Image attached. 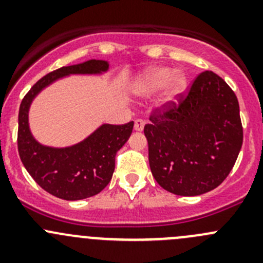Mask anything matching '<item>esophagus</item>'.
<instances>
[{
    "label": "esophagus",
    "mask_w": 263,
    "mask_h": 263,
    "mask_svg": "<svg viewBox=\"0 0 263 263\" xmlns=\"http://www.w3.org/2000/svg\"><path fill=\"white\" fill-rule=\"evenodd\" d=\"M144 126H145V122L142 121V119H136L135 121V131L137 132H141L142 129H144Z\"/></svg>",
    "instance_id": "1"
}]
</instances>
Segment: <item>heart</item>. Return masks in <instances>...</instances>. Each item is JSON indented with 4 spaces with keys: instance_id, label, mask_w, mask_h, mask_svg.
I'll return each instance as SVG.
<instances>
[{
    "instance_id": "obj_1",
    "label": "heart",
    "mask_w": 263,
    "mask_h": 263,
    "mask_svg": "<svg viewBox=\"0 0 263 263\" xmlns=\"http://www.w3.org/2000/svg\"><path fill=\"white\" fill-rule=\"evenodd\" d=\"M165 85L164 91V100L166 103L176 102L179 97L185 91L187 87V78L181 71H176L172 67L160 66L153 67L145 71L132 85L134 94L140 97H148Z\"/></svg>"
}]
</instances>
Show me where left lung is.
Listing matches in <instances>:
<instances>
[{
    "label": "left lung",
    "instance_id": "1",
    "mask_svg": "<svg viewBox=\"0 0 263 263\" xmlns=\"http://www.w3.org/2000/svg\"><path fill=\"white\" fill-rule=\"evenodd\" d=\"M144 134L155 181L174 195H202L224 182L239 155V103L227 82L205 71L178 104L150 116Z\"/></svg>",
    "mask_w": 263,
    "mask_h": 263
}]
</instances>
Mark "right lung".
<instances>
[{
    "instance_id": "obj_1",
    "label": "right lung",
    "mask_w": 263,
    "mask_h": 263,
    "mask_svg": "<svg viewBox=\"0 0 263 263\" xmlns=\"http://www.w3.org/2000/svg\"><path fill=\"white\" fill-rule=\"evenodd\" d=\"M109 63L89 60L65 66L42 78L24 97L18 109L17 148L28 173L44 191L67 201L98 195L107 187L115 172L116 154L129 139L134 122L102 124L90 136L68 147H50L36 141L29 128V108L48 85L68 75H100Z\"/></svg>"
}]
</instances>
